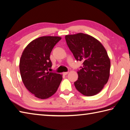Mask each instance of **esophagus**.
<instances>
[{
	"mask_svg": "<svg viewBox=\"0 0 130 130\" xmlns=\"http://www.w3.org/2000/svg\"><path fill=\"white\" fill-rule=\"evenodd\" d=\"M68 73V72H63V75L66 76V75H67Z\"/></svg>",
	"mask_w": 130,
	"mask_h": 130,
	"instance_id": "1",
	"label": "esophagus"
}]
</instances>
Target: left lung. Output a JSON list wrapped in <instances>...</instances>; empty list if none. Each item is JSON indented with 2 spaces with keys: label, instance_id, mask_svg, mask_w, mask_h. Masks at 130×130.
Here are the masks:
<instances>
[{
  "label": "left lung",
  "instance_id": "left-lung-1",
  "mask_svg": "<svg viewBox=\"0 0 130 130\" xmlns=\"http://www.w3.org/2000/svg\"><path fill=\"white\" fill-rule=\"evenodd\" d=\"M75 59L84 62L74 83L77 90L85 96L98 94L109 77L110 62L104 47L93 37L83 33L65 36Z\"/></svg>",
  "mask_w": 130,
  "mask_h": 130
}]
</instances>
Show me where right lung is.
<instances>
[{
	"label": "right lung",
	"mask_w": 130,
	"mask_h": 130,
	"mask_svg": "<svg viewBox=\"0 0 130 130\" xmlns=\"http://www.w3.org/2000/svg\"><path fill=\"white\" fill-rule=\"evenodd\" d=\"M61 40L58 36H42L32 41L23 50L20 62L21 78L28 90L39 99H47L55 93L62 76L50 72V55Z\"/></svg>",
	"instance_id": "right-lung-1"
}]
</instances>
